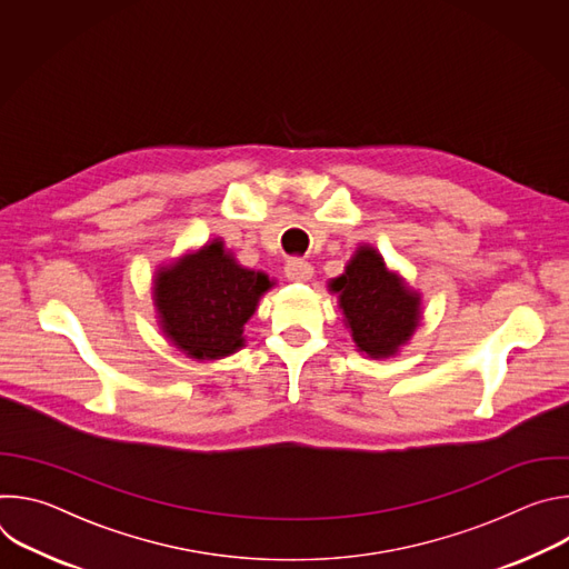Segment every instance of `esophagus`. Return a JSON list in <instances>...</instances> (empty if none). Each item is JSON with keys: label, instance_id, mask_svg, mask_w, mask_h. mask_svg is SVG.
<instances>
[{"label": "esophagus", "instance_id": "1", "mask_svg": "<svg viewBox=\"0 0 569 569\" xmlns=\"http://www.w3.org/2000/svg\"><path fill=\"white\" fill-rule=\"evenodd\" d=\"M286 277L295 283H306L312 279V266L303 259H290L286 263Z\"/></svg>", "mask_w": 569, "mask_h": 569}]
</instances>
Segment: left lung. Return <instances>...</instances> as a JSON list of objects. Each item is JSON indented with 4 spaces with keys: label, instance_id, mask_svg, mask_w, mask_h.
Returning a JSON list of instances; mask_svg holds the SVG:
<instances>
[{
    "label": "left lung",
    "instance_id": "obj_1",
    "mask_svg": "<svg viewBox=\"0 0 569 569\" xmlns=\"http://www.w3.org/2000/svg\"><path fill=\"white\" fill-rule=\"evenodd\" d=\"M329 290L338 295L358 351L371 360L398 356L421 327V292L389 270L369 242H360L345 272L329 281Z\"/></svg>",
    "mask_w": 569,
    "mask_h": 569
}]
</instances>
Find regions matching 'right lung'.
Instances as JSON below:
<instances>
[{
  "label": "right lung",
  "instance_id": "1",
  "mask_svg": "<svg viewBox=\"0 0 569 569\" xmlns=\"http://www.w3.org/2000/svg\"><path fill=\"white\" fill-rule=\"evenodd\" d=\"M272 286L266 272L240 266L222 238L207 240L154 270L157 327L187 358H227L246 347V323Z\"/></svg>",
  "mask_w": 569,
  "mask_h": 569
}]
</instances>
